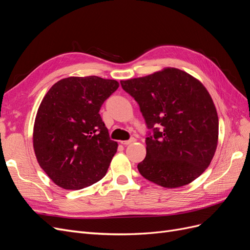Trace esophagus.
<instances>
[{
  "label": "esophagus",
  "mask_w": 250,
  "mask_h": 250,
  "mask_svg": "<svg viewBox=\"0 0 250 250\" xmlns=\"http://www.w3.org/2000/svg\"><path fill=\"white\" fill-rule=\"evenodd\" d=\"M134 142H135V139L131 138L130 140H128V141H121V144H122V145H124V146H127V145H129V144H132Z\"/></svg>",
  "instance_id": "34e87169"
}]
</instances>
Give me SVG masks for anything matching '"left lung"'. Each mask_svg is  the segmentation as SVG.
Segmentation results:
<instances>
[{"label": "left lung", "instance_id": "8db88e82", "mask_svg": "<svg viewBox=\"0 0 250 250\" xmlns=\"http://www.w3.org/2000/svg\"><path fill=\"white\" fill-rule=\"evenodd\" d=\"M121 85L140 105L149 131L143 177L165 188L192 183L208 167L218 144L219 120L202 83L167 67Z\"/></svg>", "mask_w": 250, "mask_h": 250}]
</instances>
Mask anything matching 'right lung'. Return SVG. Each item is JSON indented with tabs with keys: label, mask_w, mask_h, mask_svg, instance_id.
I'll list each match as a JSON object with an SVG mask.
<instances>
[{
	"label": "right lung",
	"mask_w": 250,
	"mask_h": 250,
	"mask_svg": "<svg viewBox=\"0 0 250 250\" xmlns=\"http://www.w3.org/2000/svg\"><path fill=\"white\" fill-rule=\"evenodd\" d=\"M119 82L97 76L59 80L36 113L33 148L42 169L65 190L96 184L107 172L118 144L99 110Z\"/></svg>",
	"instance_id": "add662e5"
}]
</instances>
